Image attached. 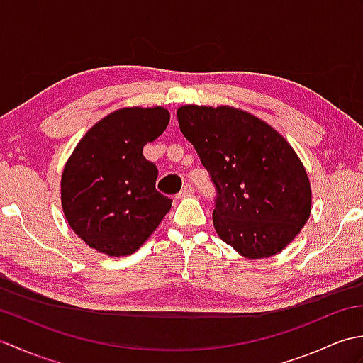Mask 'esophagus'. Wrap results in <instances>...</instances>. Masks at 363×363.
Masks as SVG:
<instances>
[{"label":"esophagus","instance_id":"esophagus-1","mask_svg":"<svg viewBox=\"0 0 363 363\" xmlns=\"http://www.w3.org/2000/svg\"><path fill=\"white\" fill-rule=\"evenodd\" d=\"M194 191H195V189H194V186H191V184H186V186H184V189L179 191V194L176 195V198H187V196H190V195H194Z\"/></svg>","mask_w":363,"mask_h":363}]
</instances>
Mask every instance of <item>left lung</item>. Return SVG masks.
Listing matches in <instances>:
<instances>
[{
  "instance_id": "1",
  "label": "left lung",
  "mask_w": 363,
  "mask_h": 363,
  "mask_svg": "<svg viewBox=\"0 0 363 363\" xmlns=\"http://www.w3.org/2000/svg\"><path fill=\"white\" fill-rule=\"evenodd\" d=\"M177 121L217 191L213 226L248 259L282 251L311 215V184L285 138L254 115L220 106H182Z\"/></svg>"
}]
</instances>
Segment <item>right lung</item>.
Listing matches in <instances>:
<instances>
[{
	"instance_id": "right-lung-1",
	"label": "right lung",
	"mask_w": 363,
	"mask_h": 363,
	"mask_svg": "<svg viewBox=\"0 0 363 363\" xmlns=\"http://www.w3.org/2000/svg\"><path fill=\"white\" fill-rule=\"evenodd\" d=\"M164 107H125L99 120L65 164L60 198L68 225L90 248L128 256L172 207L156 190L157 168L143 156L168 126Z\"/></svg>"
}]
</instances>
